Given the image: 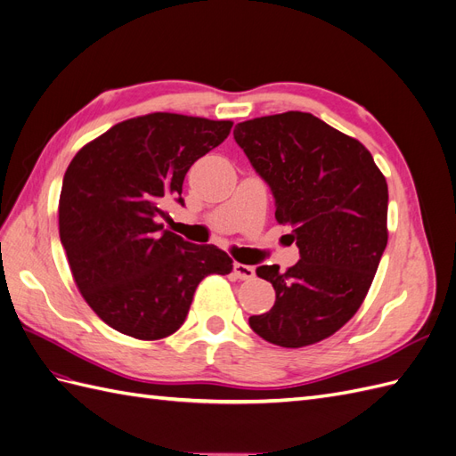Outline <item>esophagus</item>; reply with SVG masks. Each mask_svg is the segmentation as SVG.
Masks as SVG:
<instances>
[{"label":"esophagus","mask_w":456,"mask_h":456,"mask_svg":"<svg viewBox=\"0 0 456 456\" xmlns=\"http://www.w3.org/2000/svg\"><path fill=\"white\" fill-rule=\"evenodd\" d=\"M233 275H236L238 280L249 281L255 278V268L247 266V265H240V262H233Z\"/></svg>","instance_id":"1"}]
</instances>
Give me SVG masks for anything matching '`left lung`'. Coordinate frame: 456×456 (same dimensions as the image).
<instances>
[{"mask_svg": "<svg viewBox=\"0 0 456 456\" xmlns=\"http://www.w3.org/2000/svg\"><path fill=\"white\" fill-rule=\"evenodd\" d=\"M233 139L270 186L278 223L293 226L300 260L258 266L273 285L258 337L283 348L320 342L362 306L388 243V184L369 150L306 112L238 123Z\"/></svg>", "mask_w": 456, "mask_h": 456, "instance_id": "1", "label": "left lung"}]
</instances>
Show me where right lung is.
<instances>
[{
    "label": "right lung",
    "instance_id": "add662e5",
    "mask_svg": "<svg viewBox=\"0 0 456 456\" xmlns=\"http://www.w3.org/2000/svg\"><path fill=\"white\" fill-rule=\"evenodd\" d=\"M230 129L232 121L148 114L118 123L68 165L61 243L87 305L119 333L141 340L173 335L205 275L232 272L223 249L159 224L165 203L184 205L188 169Z\"/></svg>",
    "mask_w": 456,
    "mask_h": 456
}]
</instances>
